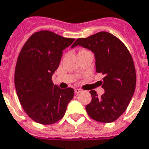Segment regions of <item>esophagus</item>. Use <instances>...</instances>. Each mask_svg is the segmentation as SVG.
<instances>
[{"mask_svg": "<svg viewBox=\"0 0 149 149\" xmlns=\"http://www.w3.org/2000/svg\"><path fill=\"white\" fill-rule=\"evenodd\" d=\"M74 91H75V93H76V94H78V93H80V92H81V90H80V89H79V88H75V90H74Z\"/></svg>", "mask_w": 149, "mask_h": 149, "instance_id": "obj_1", "label": "esophagus"}]
</instances>
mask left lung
<instances>
[{
	"label": "left lung",
	"instance_id": "8db88e82",
	"mask_svg": "<svg viewBox=\"0 0 149 149\" xmlns=\"http://www.w3.org/2000/svg\"><path fill=\"white\" fill-rule=\"evenodd\" d=\"M77 46L94 54L96 72L105 76L100 81L104 94L100 97L95 91H90L91 101L86 111L97 122H114L125 112L136 88V71L130 53L118 38L107 31L78 38L72 48Z\"/></svg>",
	"mask_w": 149,
	"mask_h": 149
}]
</instances>
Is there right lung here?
Returning a JSON list of instances; mask_svg holds the SVG:
<instances>
[{"mask_svg":"<svg viewBox=\"0 0 149 149\" xmlns=\"http://www.w3.org/2000/svg\"><path fill=\"white\" fill-rule=\"evenodd\" d=\"M74 40L40 31L28 38L19 54L15 69L16 93L24 111L35 122L50 125L61 119L74 96L72 88L61 89L52 81L62 51Z\"/></svg>","mask_w":149,"mask_h":149,"instance_id":"add662e5","label":"right lung"}]
</instances>
